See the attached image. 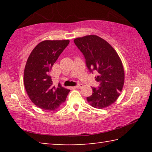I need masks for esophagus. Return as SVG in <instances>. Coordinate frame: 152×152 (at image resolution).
<instances>
[{
    "mask_svg": "<svg viewBox=\"0 0 152 152\" xmlns=\"http://www.w3.org/2000/svg\"><path fill=\"white\" fill-rule=\"evenodd\" d=\"M83 86V85H82V84H80V83H78L76 84V85L74 86L75 87V88H82V87Z\"/></svg>",
    "mask_w": 152,
    "mask_h": 152,
    "instance_id": "34e87169",
    "label": "esophagus"
}]
</instances>
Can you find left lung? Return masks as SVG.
<instances>
[{"instance_id":"left-lung-1","label":"left lung","mask_w":152,"mask_h":152,"mask_svg":"<svg viewBox=\"0 0 152 152\" xmlns=\"http://www.w3.org/2000/svg\"><path fill=\"white\" fill-rule=\"evenodd\" d=\"M74 42L84 55L90 72L96 71L97 88L92 87V94L86 98L96 109H103L116 101L124 84L125 73L121 60L113 48L97 35L76 38Z\"/></svg>"}]
</instances>
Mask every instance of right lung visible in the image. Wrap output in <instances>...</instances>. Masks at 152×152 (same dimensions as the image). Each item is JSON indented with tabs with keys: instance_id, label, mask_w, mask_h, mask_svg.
<instances>
[{
	"instance_id": "right-lung-1",
	"label": "right lung",
	"mask_w": 152,
	"mask_h": 152,
	"mask_svg": "<svg viewBox=\"0 0 152 152\" xmlns=\"http://www.w3.org/2000/svg\"><path fill=\"white\" fill-rule=\"evenodd\" d=\"M69 40H45L36 45L27 59L24 84L34 104L43 110H55L66 101L70 90L53 85L51 68L68 45Z\"/></svg>"
}]
</instances>
